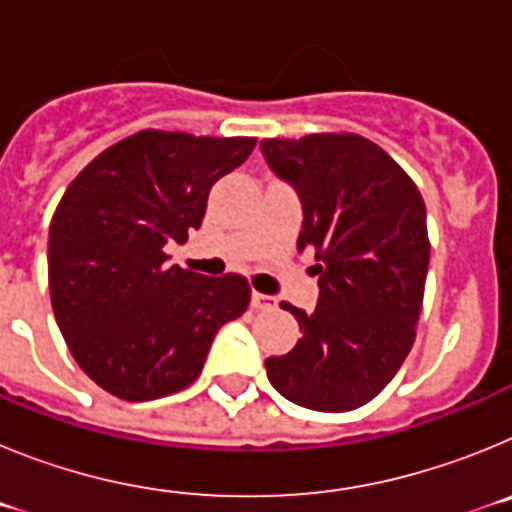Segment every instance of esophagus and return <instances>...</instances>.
<instances>
[{
  "mask_svg": "<svg viewBox=\"0 0 512 512\" xmlns=\"http://www.w3.org/2000/svg\"><path fill=\"white\" fill-rule=\"evenodd\" d=\"M251 305L256 307V310H274V307H277V300L269 295H261V292H253Z\"/></svg>",
  "mask_w": 512,
  "mask_h": 512,
  "instance_id": "34e87169",
  "label": "esophagus"
}]
</instances>
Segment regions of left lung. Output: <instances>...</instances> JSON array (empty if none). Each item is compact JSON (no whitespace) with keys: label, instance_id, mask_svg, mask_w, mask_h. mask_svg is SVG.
Segmentation results:
<instances>
[{"label":"left lung","instance_id":"obj_1","mask_svg":"<svg viewBox=\"0 0 512 512\" xmlns=\"http://www.w3.org/2000/svg\"><path fill=\"white\" fill-rule=\"evenodd\" d=\"M261 153L300 197L297 251L315 253L320 274L315 310L282 302L302 338L266 359L269 382L302 408H361L413 348L431 259L423 197L377 143L354 133L266 138Z\"/></svg>","mask_w":512,"mask_h":512}]
</instances>
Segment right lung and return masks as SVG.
I'll return each mask as SVG.
<instances>
[{
	"instance_id": "1",
	"label": "right lung",
	"mask_w": 512,
	"mask_h": 512,
	"mask_svg": "<svg viewBox=\"0 0 512 512\" xmlns=\"http://www.w3.org/2000/svg\"><path fill=\"white\" fill-rule=\"evenodd\" d=\"M253 146L143 130L99 153L63 192L48 235L53 312L76 364L110 395L146 402L184 390L217 330L246 312V279L169 266L166 246L187 243L212 184Z\"/></svg>"
}]
</instances>
